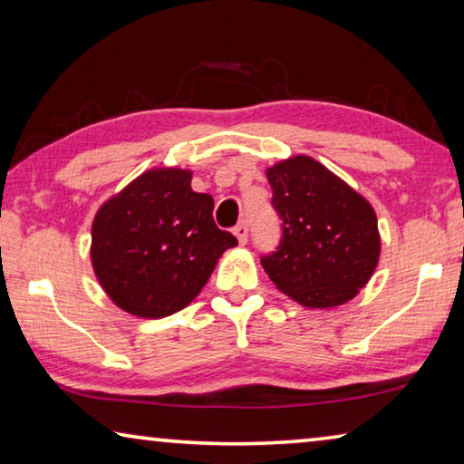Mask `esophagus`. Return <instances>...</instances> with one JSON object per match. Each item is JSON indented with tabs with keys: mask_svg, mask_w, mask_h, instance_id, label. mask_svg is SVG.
<instances>
[{
	"mask_svg": "<svg viewBox=\"0 0 464 464\" xmlns=\"http://www.w3.org/2000/svg\"><path fill=\"white\" fill-rule=\"evenodd\" d=\"M233 233H235V237L239 239V243L243 246V243H247V235H249V227H247V223L246 221H241V223H237L235 225V229H233Z\"/></svg>",
	"mask_w": 464,
	"mask_h": 464,
	"instance_id": "1",
	"label": "esophagus"
}]
</instances>
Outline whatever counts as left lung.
Masks as SVG:
<instances>
[{
    "instance_id": "1",
    "label": "left lung",
    "mask_w": 464,
    "mask_h": 464,
    "mask_svg": "<svg viewBox=\"0 0 464 464\" xmlns=\"http://www.w3.org/2000/svg\"><path fill=\"white\" fill-rule=\"evenodd\" d=\"M282 221L276 251L262 256L270 280L309 309L348 303L381 256L376 215L364 196L309 155L266 169Z\"/></svg>"
}]
</instances>
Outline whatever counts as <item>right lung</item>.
<instances>
[{
	"mask_svg": "<svg viewBox=\"0 0 464 464\" xmlns=\"http://www.w3.org/2000/svg\"><path fill=\"white\" fill-rule=\"evenodd\" d=\"M192 171L149 169L102 204L92 225L96 278L122 311L161 319L190 304L225 249L237 246L215 225L210 194L192 190Z\"/></svg>",
	"mask_w": 464,
	"mask_h": 464,
	"instance_id": "right-lung-1",
	"label": "right lung"
}]
</instances>
